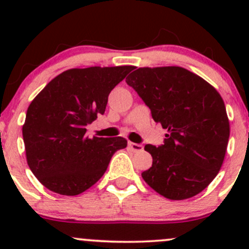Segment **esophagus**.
<instances>
[{
	"instance_id": "34e87169",
	"label": "esophagus",
	"mask_w": 249,
	"mask_h": 249,
	"mask_svg": "<svg viewBox=\"0 0 249 249\" xmlns=\"http://www.w3.org/2000/svg\"><path fill=\"white\" fill-rule=\"evenodd\" d=\"M129 147L131 148V150H132V152H135V153L142 152V150H143V145H142V144H140V143L129 142Z\"/></svg>"
}]
</instances>
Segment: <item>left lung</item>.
<instances>
[{
  "label": "left lung",
  "mask_w": 249,
  "mask_h": 249,
  "mask_svg": "<svg viewBox=\"0 0 249 249\" xmlns=\"http://www.w3.org/2000/svg\"><path fill=\"white\" fill-rule=\"evenodd\" d=\"M126 83L167 130L162 144H145L153 164L142 172L143 179L170 200L201 193L219 172L229 142L222 96L201 77L177 66L137 69Z\"/></svg>",
  "instance_id": "obj_1"
}]
</instances>
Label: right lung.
<instances>
[{
    "mask_svg": "<svg viewBox=\"0 0 249 249\" xmlns=\"http://www.w3.org/2000/svg\"><path fill=\"white\" fill-rule=\"evenodd\" d=\"M134 66L88 67L50 80L27 108L22 126L26 159L37 179L52 192L73 196L106 172L123 137L85 136L87 125L106 110L109 92Z\"/></svg>",
    "mask_w": 249,
    "mask_h": 249,
    "instance_id": "obj_1",
    "label": "right lung"
}]
</instances>
